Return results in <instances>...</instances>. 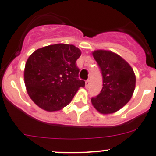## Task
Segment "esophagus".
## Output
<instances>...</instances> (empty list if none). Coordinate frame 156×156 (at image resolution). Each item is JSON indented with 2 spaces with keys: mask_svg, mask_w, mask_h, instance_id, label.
I'll return each instance as SVG.
<instances>
[{
  "mask_svg": "<svg viewBox=\"0 0 156 156\" xmlns=\"http://www.w3.org/2000/svg\"><path fill=\"white\" fill-rule=\"evenodd\" d=\"M85 84H86V87H89V86H90V80H87L86 81H85Z\"/></svg>",
  "mask_w": 156,
  "mask_h": 156,
  "instance_id": "34e87169",
  "label": "esophagus"
}]
</instances>
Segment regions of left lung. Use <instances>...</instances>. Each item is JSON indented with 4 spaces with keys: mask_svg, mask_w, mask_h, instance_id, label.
Instances as JSON below:
<instances>
[{
    "mask_svg": "<svg viewBox=\"0 0 156 156\" xmlns=\"http://www.w3.org/2000/svg\"><path fill=\"white\" fill-rule=\"evenodd\" d=\"M93 56L102 75V89L91 102L102 114L113 113L131 98L136 77L132 68L120 56L108 51L98 50Z\"/></svg>",
    "mask_w": 156,
    "mask_h": 156,
    "instance_id": "obj_1",
    "label": "left lung"
}]
</instances>
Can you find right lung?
Masks as SVG:
<instances>
[{
	"mask_svg": "<svg viewBox=\"0 0 156 156\" xmlns=\"http://www.w3.org/2000/svg\"><path fill=\"white\" fill-rule=\"evenodd\" d=\"M81 55L74 45L57 44L37 49L29 57L24 71L30 98L48 112L68 105L85 82L79 79L76 62Z\"/></svg>",
	"mask_w": 156,
	"mask_h": 156,
	"instance_id": "obj_1",
	"label": "right lung"
}]
</instances>
